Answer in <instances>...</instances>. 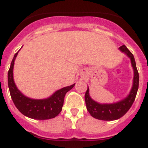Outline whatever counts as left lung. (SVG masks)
Masks as SVG:
<instances>
[{"label":"left lung","mask_w":148,"mask_h":148,"mask_svg":"<svg viewBox=\"0 0 148 148\" xmlns=\"http://www.w3.org/2000/svg\"><path fill=\"white\" fill-rule=\"evenodd\" d=\"M119 49L122 52L125 53L131 60L132 66L134 70L133 88L131 89L129 95L124 100L118 103H112V104H101L91 98L88 93V87L85 94V101L86 104L87 110L92 117L99 120L113 121L120 119L127 112L136 99V94L138 88V83H139V76H138V70L136 68L134 56L125 45H122L121 47H119Z\"/></svg>","instance_id":"obj_1"}]
</instances>
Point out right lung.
<instances>
[{
	"mask_svg": "<svg viewBox=\"0 0 148 148\" xmlns=\"http://www.w3.org/2000/svg\"><path fill=\"white\" fill-rule=\"evenodd\" d=\"M18 52L14 56L8 71V86L10 95L18 110L25 116L37 120H47L55 118L62 111L65 94L74 85L56 91L51 97L44 100H34L24 96L17 88L13 79V66Z\"/></svg>",
	"mask_w": 148,
	"mask_h": 148,
	"instance_id": "1",
	"label": "right lung"
}]
</instances>
